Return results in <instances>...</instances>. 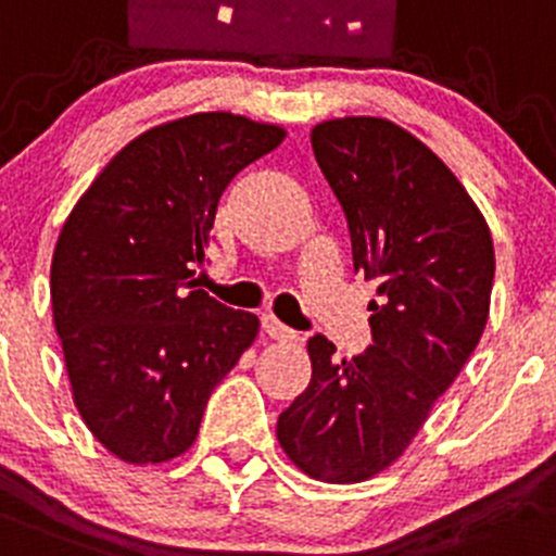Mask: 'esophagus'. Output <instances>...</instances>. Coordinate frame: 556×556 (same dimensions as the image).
<instances>
[{
	"label": "esophagus",
	"instance_id": "esophagus-1",
	"mask_svg": "<svg viewBox=\"0 0 556 556\" xmlns=\"http://www.w3.org/2000/svg\"><path fill=\"white\" fill-rule=\"evenodd\" d=\"M261 328H263V333H266L268 339H279V342H285V339H293L295 337V333L290 331L288 326H282V323H279L277 317H263Z\"/></svg>",
	"mask_w": 556,
	"mask_h": 556
}]
</instances>
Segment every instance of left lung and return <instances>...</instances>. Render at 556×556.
Masks as SVG:
<instances>
[{
  "mask_svg": "<svg viewBox=\"0 0 556 556\" xmlns=\"http://www.w3.org/2000/svg\"><path fill=\"white\" fill-rule=\"evenodd\" d=\"M312 152L377 301L366 353L339 358L323 333L309 337L312 380L282 409L277 438L309 478L358 483L404 454L481 342L494 247L448 165L388 118L317 124Z\"/></svg>",
  "mask_w": 556,
  "mask_h": 556,
  "instance_id": "left-lung-1",
  "label": "left lung"
}]
</instances>
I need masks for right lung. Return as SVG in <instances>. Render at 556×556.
Here are the masks:
<instances>
[{
  "instance_id": "obj_1",
  "label": "right lung",
  "mask_w": 556,
  "mask_h": 556,
  "mask_svg": "<svg viewBox=\"0 0 556 556\" xmlns=\"http://www.w3.org/2000/svg\"><path fill=\"white\" fill-rule=\"evenodd\" d=\"M285 129L192 113L122 149L75 203L51 263L53 326L75 407L129 465H160L198 438L214 386L257 317L195 290L219 195Z\"/></svg>"
}]
</instances>
